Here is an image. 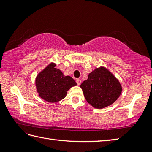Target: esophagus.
<instances>
[{
  "instance_id": "esophagus-1",
  "label": "esophagus",
  "mask_w": 152,
  "mask_h": 152,
  "mask_svg": "<svg viewBox=\"0 0 152 152\" xmlns=\"http://www.w3.org/2000/svg\"><path fill=\"white\" fill-rule=\"evenodd\" d=\"M76 83H77V84H78V86H80V84H81V83H82V80H80V79H77L76 80Z\"/></svg>"
}]
</instances>
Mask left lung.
I'll return each instance as SVG.
<instances>
[{
	"label": "left lung",
	"instance_id": "left-lung-1",
	"mask_svg": "<svg viewBox=\"0 0 152 152\" xmlns=\"http://www.w3.org/2000/svg\"><path fill=\"white\" fill-rule=\"evenodd\" d=\"M83 95L93 107L102 109L112 104L122 92L119 80L104 66L89 74L88 78L80 85Z\"/></svg>",
	"mask_w": 152,
	"mask_h": 152
}]
</instances>
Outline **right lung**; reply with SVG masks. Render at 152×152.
Here are the masks:
<instances>
[{
    "mask_svg": "<svg viewBox=\"0 0 152 152\" xmlns=\"http://www.w3.org/2000/svg\"><path fill=\"white\" fill-rule=\"evenodd\" d=\"M51 63L38 73L35 80L37 91L40 98L49 102H59L66 95L68 90L77 86L69 76H64L62 71Z\"/></svg>",
    "mask_w": 152,
    "mask_h": 152,
    "instance_id": "obj_1",
    "label": "right lung"
}]
</instances>
